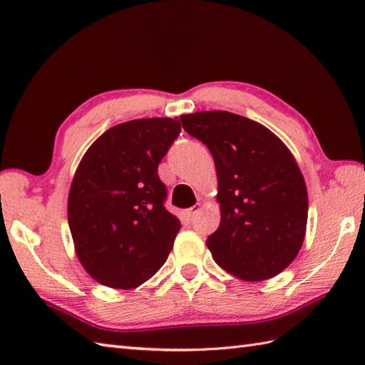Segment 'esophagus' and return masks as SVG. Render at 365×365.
Listing matches in <instances>:
<instances>
[{
    "instance_id": "obj_1",
    "label": "esophagus",
    "mask_w": 365,
    "mask_h": 365,
    "mask_svg": "<svg viewBox=\"0 0 365 365\" xmlns=\"http://www.w3.org/2000/svg\"><path fill=\"white\" fill-rule=\"evenodd\" d=\"M200 210V205L197 204V205H195V207H191L190 210H187V218L191 221L192 218H195V216L197 215V212Z\"/></svg>"
}]
</instances>
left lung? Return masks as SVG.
Segmentation results:
<instances>
[{
	"label": "left lung",
	"instance_id": "1",
	"mask_svg": "<svg viewBox=\"0 0 365 365\" xmlns=\"http://www.w3.org/2000/svg\"><path fill=\"white\" fill-rule=\"evenodd\" d=\"M183 130L212 152L221 222L207 238L215 262L243 281H265L297 257L307 224L304 178L287 145L243 115H180Z\"/></svg>",
	"mask_w": 365,
	"mask_h": 365
}]
</instances>
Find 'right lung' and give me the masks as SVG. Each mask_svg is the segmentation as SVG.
Instances as JSON below:
<instances>
[{
  "label": "right lung",
  "instance_id": "right-lung-1",
  "mask_svg": "<svg viewBox=\"0 0 365 365\" xmlns=\"http://www.w3.org/2000/svg\"><path fill=\"white\" fill-rule=\"evenodd\" d=\"M180 130L169 118L123 122L84 153L68 192V227L97 282L135 289L166 262L182 224L165 207L158 165Z\"/></svg>",
  "mask_w": 365,
  "mask_h": 365
}]
</instances>
